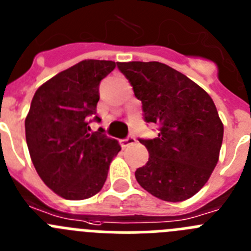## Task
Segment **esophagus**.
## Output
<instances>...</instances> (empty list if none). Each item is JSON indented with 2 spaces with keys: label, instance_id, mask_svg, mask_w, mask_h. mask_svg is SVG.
I'll list each match as a JSON object with an SVG mask.
<instances>
[{
  "label": "esophagus",
  "instance_id": "34e87169",
  "mask_svg": "<svg viewBox=\"0 0 251 251\" xmlns=\"http://www.w3.org/2000/svg\"><path fill=\"white\" fill-rule=\"evenodd\" d=\"M137 142V139H135L134 135H128L127 138H124V139H122L121 141V146L123 147V148H127V147L129 146H133V144Z\"/></svg>",
  "mask_w": 251,
  "mask_h": 251
}]
</instances>
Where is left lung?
Wrapping results in <instances>:
<instances>
[{"label": "left lung", "instance_id": "left-lung-1", "mask_svg": "<svg viewBox=\"0 0 251 251\" xmlns=\"http://www.w3.org/2000/svg\"><path fill=\"white\" fill-rule=\"evenodd\" d=\"M142 102L146 123L158 137L139 142L149 159L135 171L141 187L165 201L197 194L219 159L224 127L208 93L183 73L159 62H117Z\"/></svg>", "mask_w": 251, "mask_h": 251}]
</instances>
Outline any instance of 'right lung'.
Returning a JSON list of instances; mask_svg holds the SVG:
<instances>
[{
  "instance_id": "add662e5",
  "label": "right lung",
  "mask_w": 251,
  "mask_h": 251,
  "mask_svg": "<svg viewBox=\"0 0 251 251\" xmlns=\"http://www.w3.org/2000/svg\"><path fill=\"white\" fill-rule=\"evenodd\" d=\"M116 68L113 61L87 59L37 89L25 121L32 163L45 184L64 199L97 194L121 146L102 128L91 132L100 83Z\"/></svg>"
}]
</instances>
